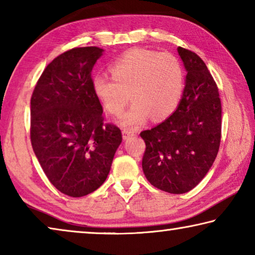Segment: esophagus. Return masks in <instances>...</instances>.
<instances>
[{
	"label": "esophagus",
	"instance_id": "1",
	"mask_svg": "<svg viewBox=\"0 0 255 255\" xmlns=\"http://www.w3.org/2000/svg\"><path fill=\"white\" fill-rule=\"evenodd\" d=\"M136 136V132L130 129H123V138L124 139H128V138Z\"/></svg>",
	"mask_w": 255,
	"mask_h": 255
}]
</instances>
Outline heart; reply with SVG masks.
Segmentation results:
<instances>
[{
  "instance_id": "heart-1",
  "label": "heart",
  "mask_w": 255,
  "mask_h": 255,
  "mask_svg": "<svg viewBox=\"0 0 255 255\" xmlns=\"http://www.w3.org/2000/svg\"><path fill=\"white\" fill-rule=\"evenodd\" d=\"M112 76L98 74L92 88L98 100L112 115H120L131 96L132 106L119 118L125 128L133 129L152 117L163 120L180 105L185 88L181 60L169 51L132 49L110 67Z\"/></svg>"
}]
</instances>
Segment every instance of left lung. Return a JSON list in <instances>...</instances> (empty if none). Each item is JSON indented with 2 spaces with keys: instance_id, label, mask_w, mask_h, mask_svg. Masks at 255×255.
I'll return each instance as SVG.
<instances>
[{
  "instance_id": "obj_1",
  "label": "left lung",
  "mask_w": 255,
  "mask_h": 255,
  "mask_svg": "<svg viewBox=\"0 0 255 255\" xmlns=\"http://www.w3.org/2000/svg\"><path fill=\"white\" fill-rule=\"evenodd\" d=\"M187 71L183 97L169 118L140 132L144 174L155 188L185 193L205 178L217 156L222 132L218 88L199 56L179 47Z\"/></svg>"
}]
</instances>
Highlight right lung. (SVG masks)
Returning a JSON list of instances; mask_svg holds the SVG:
<instances>
[{"mask_svg":"<svg viewBox=\"0 0 255 255\" xmlns=\"http://www.w3.org/2000/svg\"><path fill=\"white\" fill-rule=\"evenodd\" d=\"M99 47L73 48L56 57L33 90L30 138L40 166L54 187L83 197L109 174L122 131L103 125L102 106L92 88Z\"/></svg>","mask_w":255,"mask_h":255,"instance_id":"right-lung-1","label":"right lung"}]
</instances>
